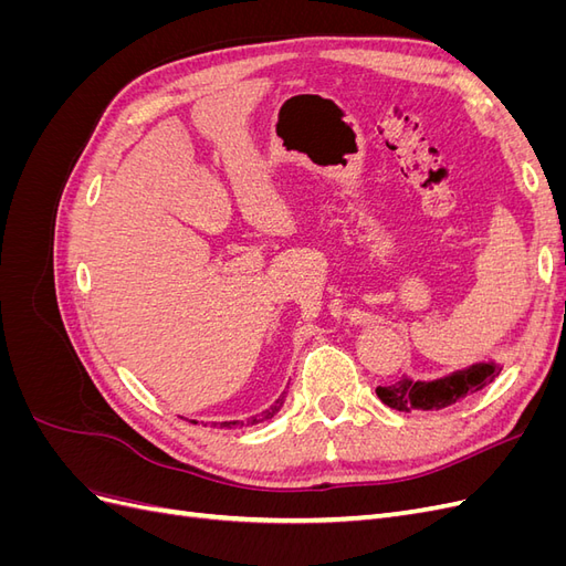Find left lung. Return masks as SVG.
<instances>
[{"instance_id": "1", "label": "left lung", "mask_w": 566, "mask_h": 566, "mask_svg": "<svg viewBox=\"0 0 566 566\" xmlns=\"http://www.w3.org/2000/svg\"><path fill=\"white\" fill-rule=\"evenodd\" d=\"M501 370V364L484 361L474 364L465 370L443 375V378L430 382L410 380L403 375L397 382L378 387L375 394H378L382 403H387L394 410H403V413H410V410H439L470 397V394L479 389H484L499 378Z\"/></svg>"}]
</instances>
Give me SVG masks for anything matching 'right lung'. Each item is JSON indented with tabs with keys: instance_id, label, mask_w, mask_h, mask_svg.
Masks as SVG:
<instances>
[{
	"instance_id": "right-lung-1",
	"label": "right lung",
	"mask_w": 566,
	"mask_h": 566,
	"mask_svg": "<svg viewBox=\"0 0 566 566\" xmlns=\"http://www.w3.org/2000/svg\"><path fill=\"white\" fill-rule=\"evenodd\" d=\"M283 401H285V391L281 394V397H279L276 401H273V406H271V408H266V410H264L262 416H252L248 422H250V424H256V422H262V420H269V418H273V416H276L279 410H281ZM235 424H243V422H238V420H233V422H219V427H235Z\"/></svg>"
}]
</instances>
